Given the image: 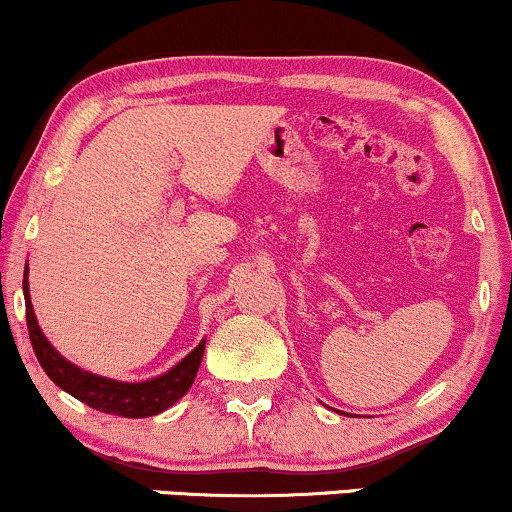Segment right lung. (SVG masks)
<instances>
[{"instance_id": "1", "label": "right lung", "mask_w": 512, "mask_h": 512, "mask_svg": "<svg viewBox=\"0 0 512 512\" xmlns=\"http://www.w3.org/2000/svg\"><path fill=\"white\" fill-rule=\"evenodd\" d=\"M23 297H26V323H28V335L30 345H33L35 357L45 374L57 383L59 388L66 390L69 395H74L76 400L86 402L93 410H100L105 414H117V417H129V419H141V417H153V414L165 412L167 407H172L186 390L194 383L198 366L203 359V347L206 342L196 347L194 352H189L174 369L167 371L153 381L143 383H122L112 381V378H102L88 371H81L78 366L69 364L64 357H59V352L47 342L45 335L35 321L33 306H30V294H28V266L23 273Z\"/></svg>"}]
</instances>
